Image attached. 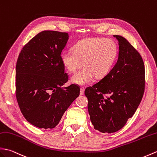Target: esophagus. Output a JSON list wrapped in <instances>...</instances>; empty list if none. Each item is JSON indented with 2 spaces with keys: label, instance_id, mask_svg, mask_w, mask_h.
<instances>
[{
  "label": "esophagus",
  "instance_id": "obj_1",
  "mask_svg": "<svg viewBox=\"0 0 157 157\" xmlns=\"http://www.w3.org/2000/svg\"><path fill=\"white\" fill-rule=\"evenodd\" d=\"M84 91H85L84 87H82L81 88H80V95H83V94H84Z\"/></svg>",
  "mask_w": 157,
  "mask_h": 157
}]
</instances>
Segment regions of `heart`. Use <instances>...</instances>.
<instances>
[{
    "mask_svg": "<svg viewBox=\"0 0 157 157\" xmlns=\"http://www.w3.org/2000/svg\"><path fill=\"white\" fill-rule=\"evenodd\" d=\"M61 55L62 64L70 71L84 67L71 76V82L79 86L88 84L95 78H102L111 70L117 59L118 48L112 39L90 37L80 40Z\"/></svg>",
    "mask_w": 157,
    "mask_h": 157,
    "instance_id": "1",
    "label": "heart"
}]
</instances>
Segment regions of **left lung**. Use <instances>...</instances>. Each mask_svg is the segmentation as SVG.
Returning <instances> with one entry per match:
<instances>
[{
  "mask_svg": "<svg viewBox=\"0 0 157 157\" xmlns=\"http://www.w3.org/2000/svg\"><path fill=\"white\" fill-rule=\"evenodd\" d=\"M114 37L119 45L117 62L99 82L85 90L91 122L102 133L123 128L135 113L144 91L143 58L125 38Z\"/></svg>",
  "mask_w": 157,
  "mask_h": 157,
  "instance_id": "1",
  "label": "left lung"
}]
</instances>
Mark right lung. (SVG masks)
<instances>
[{
    "instance_id": "add662e5",
    "label": "right lung",
    "mask_w": 157,
    "mask_h": 157,
    "mask_svg": "<svg viewBox=\"0 0 157 157\" xmlns=\"http://www.w3.org/2000/svg\"><path fill=\"white\" fill-rule=\"evenodd\" d=\"M67 33L43 31L31 39L19 54L16 65V97L27 121L39 128H53L79 95L68 81L61 54Z\"/></svg>"
}]
</instances>
